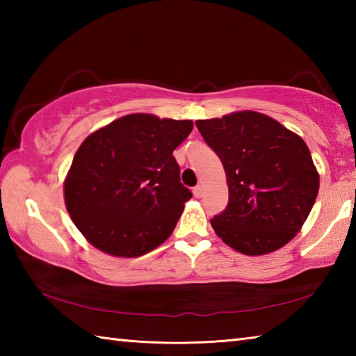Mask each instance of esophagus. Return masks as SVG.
I'll return each instance as SVG.
<instances>
[{"instance_id":"obj_1","label":"esophagus","mask_w":356,"mask_h":356,"mask_svg":"<svg viewBox=\"0 0 356 356\" xmlns=\"http://www.w3.org/2000/svg\"><path fill=\"white\" fill-rule=\"evenodd\" d=\"M193 195H195V197H202V195H204L202 185H196L195 188H193Z\"/></svg>"}]
</instances>
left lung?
Listing matches in <instances>:
<instances>
[{"mask_svg": "<svg viewBox=\"0 0 356 356\" xmlns=\"http://www.w3.org/2000/svg\"><path fill=\"white\" fill-rule=\"evenodd\" d=\"M225 168L229 202L210 222L222 242L246 256L267 254L295 237L318 193L306 143L273 118L238 111L196 120Z\"/></svg>", "mask_w": 356, "mask_h": 356, "instance_id": "8db88e82", "label": "left lung"}]
</instances>
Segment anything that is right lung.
<instances>
[{
	"label": "right lung",
	"mask_w": 356,
	"mask_h": 356,
	"mask_svg": "<svg viewBox=\"0 0 356 356\" xmlns=\"http://www.w3.org/2000/svg\"><path fill=\"white\" fill-rule=\"evenodd\" d=\"M191 120L129 114L83 141L64 184L67 212L95 248L138 257L171 236L193 196L174 149Z\"/></svg>",
	"instance_id": "obj_1"
}]
</instances>
